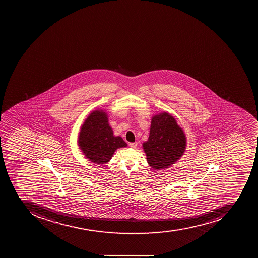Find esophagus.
Wrapping results in <instances>:
<instances>
[{
    "label": "esophagus",
    "mask_w": 258,
    "mask_h": 258,
    "mask_svg": "<svg viewBox=\"0 0 258 258\" xmlns=\"http://www.w3.org/2000/svg\"><path fill=\"white\" fill-rule=\"evenodd\" d=\"M129 147L132 148H136L137 147V143H129Z\"/></svg>",
    "instance_id": "34e87169"
}]
</instances>
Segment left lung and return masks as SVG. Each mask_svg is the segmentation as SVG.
<instances>
[{
  "label": "left lung",
  "instance_id": "left-lung-1",
  "mask_svg": "<svg viewBox=\"0 0 258 258\" xmlns=\"http://www.w3.org/2000/svg\"><path fill=\"white\" fill-rule=\"evenodd\" d=\"M185 145L184 132L173 116L162 113L152 118L149 138L143 144L152 168L163 169L174 164L185 152Z\"/></svg>",
  "mask_w": 258,
  "mask_h": 258
}]
</instances>
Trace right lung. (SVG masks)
<instances>
[{
	"label": "right lung",
	"instance_id": "obj_1",
	"mask_svg": "<svg viewBox=\"0 0 258 258\" xmlns=\"http://www.w3.org/2000/svg\"><path fill=\"white\" fill-rule=\"evenodd\" d=\"M78 144L90 161L100 164L107 163L117 148L126 147L120 136H114L107 115L102 110H95L86 118L81 128Z\"/></svg>",
	"mask_w": 258,
	"mask_h": 258
}]
</instances>
